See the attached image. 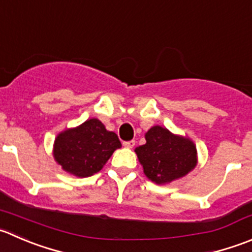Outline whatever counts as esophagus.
I'll list each match as a JSON object with an SVG mask.
<instances>
[{"mask_svg":"<svg viewBox=\"0 0 252 252\" xmlns=\"http://www.w3.org/2000/svg\"><path fill=\"white\" fill-rule=\"evenodd\" d=\"M123 145L126 146V148H134V145H135V140H129V141H123Z\"/></svg>","mask_w":252,"mask_h":252,"instance_id":"34e87169","label":"esophagus"}]
</instances>
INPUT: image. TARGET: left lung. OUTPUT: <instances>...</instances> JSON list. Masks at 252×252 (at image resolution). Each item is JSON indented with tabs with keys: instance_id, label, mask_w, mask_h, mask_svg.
Listing matches in <instances>:
<instances>
[{
	"instance_id": "1",
	"label": "left lung",
	"mask_w": 252,
	"mask_h": 252,
	"mask_svg": "<svg viewBox=\"0 0 252 252\" xmlns=\"http://www.w3.org/2000/svg\"><path fill=\"white\" fill-rule=\"evenodd\" d=\"M146 144L135 149L146 177L167 183L187 175L197 163L196 146L188 139L173 135L162 126H153L145 134Z\"/></svg>"
}]
</instances>
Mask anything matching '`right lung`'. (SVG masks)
<instances>
[{
  "instance_id": "obj_1",
  "label": "right lung",
  "mask_w": 252,
  "mask_h": 252,
  "mask_svg": "<svg viewBox=\"0 0 252 252\" xmlns=\"http://www.w3.org/2000/svg\"><path fill=\"white\" fill-rule=\"evenodd\" d=\"M121 146L117 134L107 130L102 122L94 118L59 134L54 158L67 172L77 177H89L98 172Z\"/></svg>"
}]
</instances>
